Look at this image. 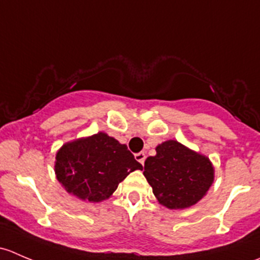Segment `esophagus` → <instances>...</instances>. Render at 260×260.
I'll use <instances>...</instances> for the list:
<instances>
[{
  "label": "esophagus",
  "mask_w": 260,
  "mask_h": 260,
  "mask_svg": "<svg viewBox=\"0 0 260 260\" xmlns=\"http://www.w3.org/2000/svg\"><path fill=\"white\" fill-rule=\"evenodd\" d=\"M135 157H136V159H137L138 162H140V164H145V159H146V154H145V152H138V153H136L135 154Z\"/></svg>",
  "instance_id": "34e87169"
}]
</instances>
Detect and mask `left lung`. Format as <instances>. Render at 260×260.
<instances>
[{"label":"left lung","instance_id":"8db88e82","mask_svg":"<svg viewBox=\"0 0 260 260\" xmlns=\"http://www.w3.org/2000/svg\"><path fill=\"white\" fill-rule=\"evenodd\" d=\"M156 151V156L146 159L143 175L159 204L169 209L195 205L214 181V169L208 157L177 141L164 142Z\"/></svg>","mask_w":260,"mask_h":260}]
</instances>
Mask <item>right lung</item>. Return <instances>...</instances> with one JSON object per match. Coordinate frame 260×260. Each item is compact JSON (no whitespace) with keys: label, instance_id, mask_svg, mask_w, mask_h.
Here are the masks:
<instances>
[{"label":"right lung","instance_id":"obj_1","mask_svg":"<svg viewBox=\"0 0 260 260\" xmlns=\"http://www.w3.org/2000/svg\"><path fill=\"white\" fill-rule=\"evenodd\" d=\"M142 170L125 145L106 133L67 143L56 153L55 174L81 200H106L131 172Z\"/></svg>","mask_w":260,"mask_h":260}]
</instances>
